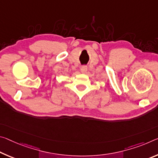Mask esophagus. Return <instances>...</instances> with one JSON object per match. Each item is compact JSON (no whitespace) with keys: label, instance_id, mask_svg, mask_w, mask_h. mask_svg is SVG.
I'll list each match as a JSON object with an SVG mask.
<instances>
[{"label":"esophagus","instance_id":"1","mask_svg":"<svg viewBox=\"0 0 158 158\" xmlns=\"http://www.w3.org/2000/svg\"><path fill=\"white\" fill-rule=\"evenodd\" d=\"M87 69H88V67L86 65H82L81 67V72L82 73H86L87 72Z\"/></svg>","mask_w":158,"mask_h":158}]
</instances>
